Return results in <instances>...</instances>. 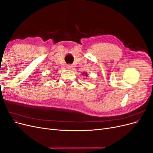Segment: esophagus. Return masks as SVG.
<instances>
[{
	"label": "esophagus",
	"instance_id": "1",
	"mask_svg": "<svg viewBox=\"0 0 153 153\" xmlns=\"http://www.w3.org/2000/svg\"><path fill=\"white\" fill-rule=\"evenodd\" d=\"M73 68V66L71 65V64H68V65H67V66H66V68L68 69H72Z\"/></svg>",
	"mask_w": 153,
	"mask_h": 153
}]
</instances>
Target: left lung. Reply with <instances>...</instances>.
<instances>
[{"mask_svg": "<svg viewBox=\"0 0 153 153\" xmlns=\"http://www.w3.org/2000/svg\"><path fill=\"white\" fill-rule=\"evenodd\" d=\"M82 75H84L85 76H87V75H88L87 73H83Z\"/></svg>", "mask_w": 153, "mask_h": 153, "instance_id": "left-lung-1", "label": "left lung"}]
</instances>
